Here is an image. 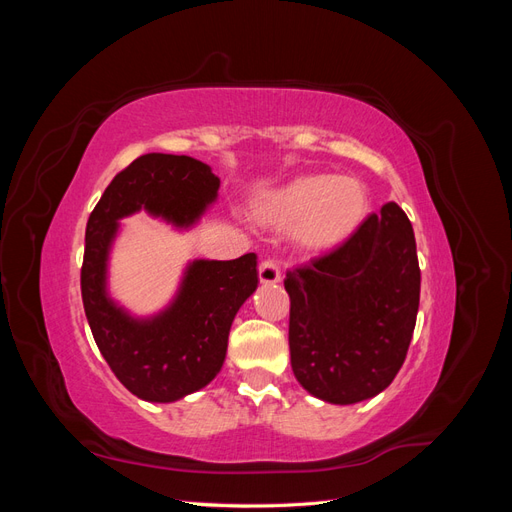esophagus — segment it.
Masks as SVG:
<instances>
[{"instance_id":"esophagus-1","label":"esophagus","mask_w":512,"mask_h":512,"mask_svg":"<svg viewBox=\"0 0 512 512\" xmlns=\"http://www.w3.org/2000/svg\"><path fill=\"white\" fill-rule=\"evenodd\" d=\"M258 280L262 286H273L282 280V273H280V267L275 265L273 260H265L260 262L258 267Z\"/></svg>"}]
</instances>
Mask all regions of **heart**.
I'll list each match as a JSON object with an SVG mask.
<instances>
[{
    "instance_id": "heart-1",
    "label": "heart",
    "mask_w": 512,
    "mask_h": 512,
    "mask_svg": "<svg viewBox=\"0 0 512 512\" xmlns=\"http://www.w3.org/2000/svg\"><path fill=\"white\" fill-rule=\"evenodd\" d=\"M371 198L354 177L305 173L277 185L256 209L258 220L273 230H290L301 254L324 256L346 247L365 226Z\"/></svg>"
}]
</instances>
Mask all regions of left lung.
<instances>
[{
	"label": "left lung",
	"mask_w": 512,
	"mask_h": 512,
	"mask_svg": "<svg viewBox=\"0 0 512 512\" xmlns=\"http://www.w3.org/2000/svg\"><path fill=\"white\" fill-rule=\"evenodd\" d=\"M290 363L303 389L337 406L376 397L406 361L421 297L414 230L397 203L346 247L292 269Z\"/></svg>",
	"instance_id": "obj_1"
}]
</instances>
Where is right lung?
I'll return each mask as SVG.
<instances>
[{
	"label": "right lung",
	"instance_id": "right-lung-1",
	"mask_svg": "<svg viewBox=\"0 0 512 512\" xmlns=\"http://www.w3.org/2000/svg\"><path fill=\"white\" fill-rule=\"evenodd\" d=\"M220 179L190 156L145 153L111 181L85 232L81 292L96 344L117 380L143 401L170 404L220 374L228 333L258 288L256 254L190 260L177 292L156 314L138 316L108 288V262L123 218H151L190 230L218 200Z\"/></svg>",
	"mask_w": 512,
	"mask_h": 512
}]
</instances>
